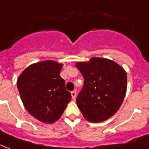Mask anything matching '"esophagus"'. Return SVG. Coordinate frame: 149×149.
Wrapping results in <instances>:
<instances>
[{
    "instance_id": "esophagus-1",
    "label": "esophagus",
    "mask_w": 149,
    "mask_h": 149,
    "mask_svg": "<svg viewBox=\"0 0 149 149\" xmlns=\"http://www.w3.org/2000/svg\"><path fill=\"white\" fill-rule=\"evenodd\" d=\"M71 98L73 99V100H74L76 97V95H77V93H76V91H72L71 93Z\"/></svg>"
}]
</instances>
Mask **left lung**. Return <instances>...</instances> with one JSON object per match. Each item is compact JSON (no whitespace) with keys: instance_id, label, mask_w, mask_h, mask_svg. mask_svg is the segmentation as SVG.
Returning <instances> with one entry per match:
<instances>
[{"instance_id":"obj_1","label":"left lung","mask_w":149,"mask_h":149,"mask_svg":"<svg viewBox=\"0 0 149 149\" xmlns=\"http://www.w3.org/2000/svg\"><path fill=\"white\" fill-rule=\"evenodd\" d=\"M75 66L85 80L76 100L83 116L92 123L107 120L118 111L124 101L126 71L113 61L102 57L76 62Z\"/></svg>"}]
</instances>
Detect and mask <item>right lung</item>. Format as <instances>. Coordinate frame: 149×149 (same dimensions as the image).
Here are the masks:
<instances>
[{
    "instance_id": "right-lung-1",
    "label": "right lung",
    "mask_w": 149,
    "mask_h": 149,
    "mask_svg": "<svg viewBox=\"0 0 149 149\" xmlns=\"http://www.w3.org/2000/svg\"><path fill=\"white\" fill-rule=\"evenodd\" d=\"M63 64L48 60L27 67L22 72L17 87L25 109L46 124L60 119L71 101V93L60 76Z\"/></svg>"
}]
</instances>
